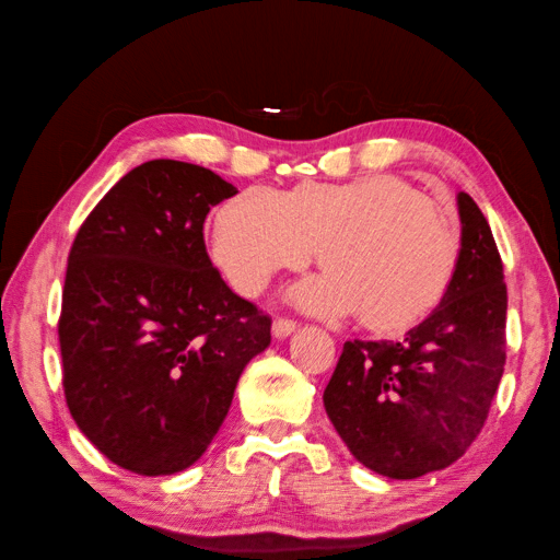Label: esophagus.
<instances>
[{
	"label": "esophagus",
	"mask_w": 560,
	"mask_h": 560,
	"mask_svg": "<svg viewBox=\"0 0 560 560\" xmlns=\"http://www.w3.org/2000/svg\"><path fill=\"white\" fill-rule=\"evenodd\" d=\"M293 330H296V323H293V320H289V318L273 320V338H277V340L289 338Z\"/></svg>",
	"instance_id": "1"
}]
</instances>
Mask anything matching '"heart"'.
I'll list each match as a JSON object with an SVG mask.
<instances>
[{
    "mask_svg": "<svg viewBox=\"0 0 560 560\" xmlns=\"http://www.w3.org/2000/svg\"><path fill=\"white\" fill-rule=\"evenodd\" d=\"M315 247L325 273L293 289V303L320 315L358 313L368 330L399 335L445 299L463 232L448 210L399 176L308 180L287 196L254 186L212 222V257L245 296L281 269H301Z\"/></svg>",
    "mask_w": 560,
    "mask_h": 560,
    "instance_id": "heart-1",
    "label": "heart"
}]
</instances>
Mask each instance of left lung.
I'll list each match as a JSON object with an SVG mask.
<instances>
[{
	"label": "left lung",
	"mask_w": 560,
	"mask_h": 560,
	"mask_svg": "<svg viewBox=\"0 0 560 560\" xmlns=\"http://www.w3.org/2000/svg\"><path fill=\"white\" fill-rule=\"evenodd\" d=\"M463 257L445 299L394 340H348L323 392L358 460L392 480L453 465L477 433L506 360V283L482 210L457 192Z\"/></svg>",
	"instance_id": "obj_1"
}]
</instances>
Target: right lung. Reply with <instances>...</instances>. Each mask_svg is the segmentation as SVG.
<instances>
[{
	"label": "right lung",
	"mask_w": 560,
	"mask_h": 560,
	"mask_svg": "<svg viewBox=\"0 0 560 560\" xmlns=\"http://www.w3.org/2000/svg\"><path fill=\"white\" fill-rule=\"evenodd\" d=\"M237 188L210 168H131L80 225L58 340L70 416L137 475H174L208 451L271 318L212 267L202 222Z\"/></svg>",
	"instance_id": "1"
}]
</instances>
